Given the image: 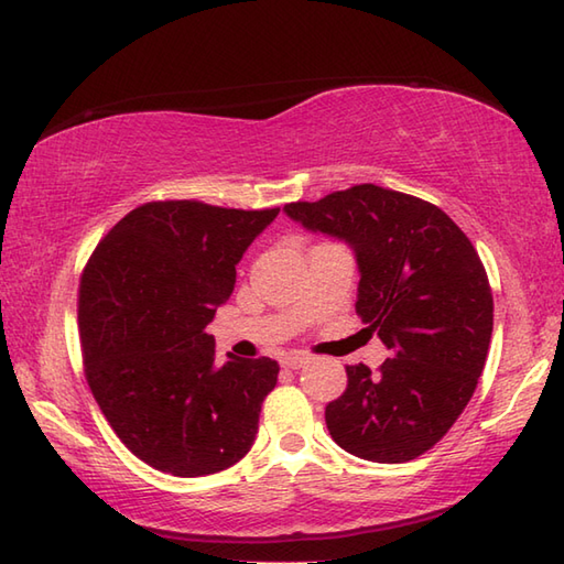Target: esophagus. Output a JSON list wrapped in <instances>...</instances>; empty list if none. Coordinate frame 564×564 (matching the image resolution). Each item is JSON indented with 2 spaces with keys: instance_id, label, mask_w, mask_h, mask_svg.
<instances>
[{
  "instance_id": "obj_1",
  "label": "esophagus",
  "mask_w": 564,
  "mask_h": 564,
  "mask_svg": "<svg viewBox=\"0 0 564 564\" xmlns=\"http://www.w3.org/2000/svg\"><path fill=\"white\" fill-rule=\"evenodd\" d=\"M310 364V358L307 356H285L283 361H281V366L283 368H303V366H307Z\"/></svg>"
}]
</instances>
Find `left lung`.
<instances>
[{"label":"left lung","instance_id":"obj_1","mask_svg":"<svg viewBox=\"0 0 564 564\" xmlns=\"http://www.w3.org/2000/svg\"><path fill=\"white\" fill-rule=\"evenodd\" d=\"M283 210L354 247L356 313L392 351L378 373L346 366V390L325 410L332 438L364 460L419 458L470 402L492 339V289L473 242L434 203L376 184Z\"/></svg>","mask_w":564,"mask_h":564}]
</instances>
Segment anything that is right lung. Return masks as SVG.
I'll list each match as a JSON object with an SVG mask.
<instances>
[{
	"label": "right lung",
	"mask_w": 564,
	"mask_h": 564,
	"mask_svg": "<svg viewBox=\"0 0 564 564\" xmlns=\"http://www.w3.org/2000/svg\"><path fill=\"white\" fill-rule=\"evenodd\" d=\"M279 210L142 203L82 271L84 376L116 436L154 470L213 475L254 443L279 364L230 356L218 366L206 327L235 291L237 261Z\"/></svg>",
	"instance_id": "obj_1"
}]
</instances>
